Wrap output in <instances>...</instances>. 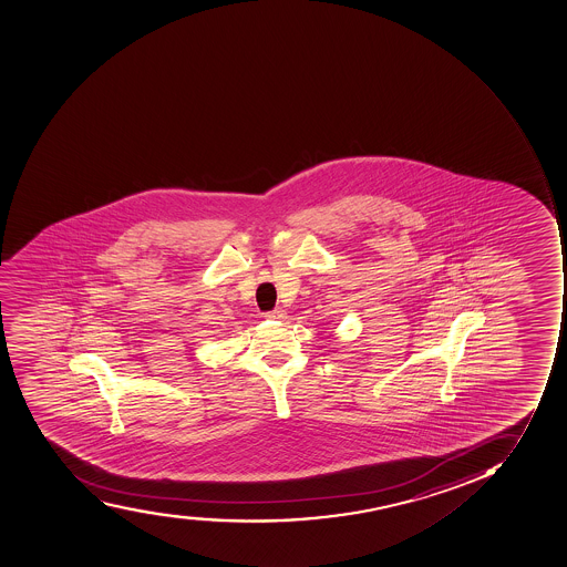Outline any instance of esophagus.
<instances>
[{
	"instance_id": "obj_1",
	"label": "esophagus",
	"mask_w": 567,
	"mask_h": 567,
	"mask_svg": "<svg viewBox=\"0 0 567 567\" xmlns=\"http://www.w3.org/2000/svg\"><path fill=\"white\" fill-rule=\"evenodd\" d=\"M267 318H270V320H281V318H286V312L281 311V309H275V311L267 312Z\"/></svg>"
}]
</instances>
